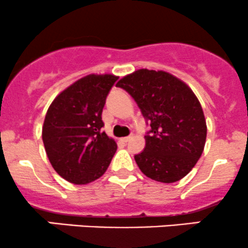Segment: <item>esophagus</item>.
I'll return each instance as SVG.
<instances>
[{"label": "esophagus", "mask_w": 248, "mask_h": 248, "mask_svg": "<svg viewBox=\"0 0 248 248\" xmlns=\"http://www.w3.org/2000/svg\"><path fill=\"white\" fill-rule=\"evenodd\" d=\"M130 140V137H126V138H121V141L122 142H128Z\"/></svg>", "instance_id": "1"}]
</instances>
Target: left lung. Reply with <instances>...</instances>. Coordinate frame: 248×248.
Returning a JSON list of instances; mask_svg holds the SVG:
<instances>
[{"label": "left lung", "mask_w": 248, "mask_h": 248, "mask_svg": "<svg viewBox=\"0 0 248 248\" xmlns=\"http://www.w3.org/2000/svg\"><path fill=\"white\" fill-rule=\"evenodd\" d=\"M116 86L126 89L151 122L145 149L134 159L152 180H181L200 159L207 126L202 107L184 81L164 70L138 69Z\"/></svg>", "instance_id": "8db88e82"}]
</instances>
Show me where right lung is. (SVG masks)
Masks as SVG:
<instances>
[{"mask_svg":"<svg viewBox=\"0 0 248 248\" xmlns=\"http://www.w3.org/2000/svg\"><path fill=\"white\" fill-rule=\"evenodd\" d=\"M113 74H89L62 91L49 106L42 127L46 153L56 173L75 185L101 178L114 154L115 140L102 132V110Z\"/></svg>","mask_w":248,"mask_h":248,"instance_id":"right-lung-1","label":"right lung"}]
</instances>
